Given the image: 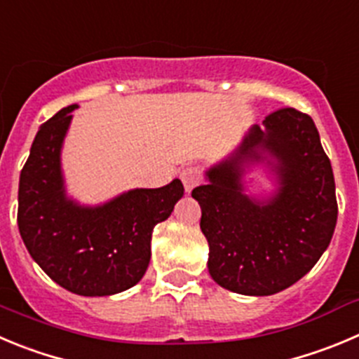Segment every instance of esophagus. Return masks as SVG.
<instances>
[{
    "instance_id": "esophagus-1",
    "label": "esophagus",
    "mask_w": 359,
    "mask_h": 359,
    "mask_svg": "<svg viewBox=\"0 0 359 359\" xmlns=\"http://www.w3.org/2000/svg\"><path fill=\"white\" fill-rule=\"evenodd\" d=\"M180 177H182L183 187H185L187 192H192L203 182V170L199 167H187V169L182 170Z\"/></svg>"
}]
</instances>
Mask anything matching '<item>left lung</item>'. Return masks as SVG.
I'll list each match as a JSON object with an SVG mask.
<instances>
[{"label": "left lung", "instance_id": "left-lung-1", "mask_svg": "<svg viewBox=\"0 0 359 359\" xmlns=\"http://www.w3.org/2000/svg\"><path fill=\"white\" fill-rule=\"evenodd\" d=\"M264 163L276 190L252 196L244 165ZM192 190L201 231L210 245L208 271L220 287L269 296L296 284L316 266L337 225L335 177L316 123L292 107L266 116L243 141L206 170Z\"/></svg>", "mask_w": 359, "mask_h": 359}]
</instances>
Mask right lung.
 <instances>
[{"label":"right lung","mask_w":359,"mask_h":359,"mask_svg":"<svg viewBox=\"0 0 359 359\" xmlns=\"http://www.w3.org/2000/svg\"><path fill=\"white\" fill-rule=\"evenodd\" d=\"M68 105L39 128L20 170L17 224L33 261L67 291L111 296L134 287L151 257L153 227L183 197V183L132 189L97 206L67 194L61 148L70 128Z\"/></svg>","instance_id":"1"}]
</instances>
